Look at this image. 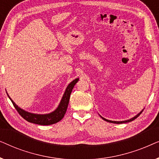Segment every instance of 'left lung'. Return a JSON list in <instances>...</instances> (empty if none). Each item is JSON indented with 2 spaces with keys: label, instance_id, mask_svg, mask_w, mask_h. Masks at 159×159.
<instances>
[{
  "label": "left lung",
  "instance_id": "1",
  "mask_svg": "<svg viewBox=\"0 0 159 159\" xmlns=\"http://www.w3.org/2000/svg\"><path fill=\"white\" fill-rule=\"evenodd\" d=\"M143 111H140V113H139L138 114H137L135 116H134L133 118H132V119H128V120H126V121H111V120H108V119H105V118H103V117H102L101 116V117L102 119H103V120H105V121H108V122H111V123H114V124H122V123H127V122H129V121H133L134 119H135L136 118H138V117L140 116V114L141 113L143 112Z\"/></svg>",
  "mask_w": 159,
  "mask_h": 159
}]
</instances>
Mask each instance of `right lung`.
Returning <instances> with one entry per match:
<instances>
[{
	"label": "right lung",
	"instance_id": "1",
	"mask_svg": "<svg viewBox=\"0 0 159 159\" xmlns=\"http://www.w3.org/2000/svg\"><path fill=\"white\" fill-rule=\"evenodd\" d=\"M78 80H79V79L77 78V79L73 80V81L67 86L58 108H56L54 111L47 114H36L26 111L19 108V106L12 101L11 98L9 97V95L8 94L7 95L11 101L13 105H14L17 111H18L19 114L21 115V116L23 117L25 120L29 121V122L37 124V125H51L58 122V121L61 120L63 117L64 116L65 114H66L67 107H68L71 93V91H72L74 86H75L76 83L78 82Z\"/></svg>",
	"mask_w": 159,
	"mask_h": 159
}]
</instances>
